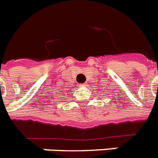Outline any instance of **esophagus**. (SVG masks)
I'll list each match as a JSON object with an SVG mask.
<instances>
[{
  "label": "esophagus",
  "mask_w": 158,
  "mask_h": 158,
  "mask_svg": "<svg viewBox=\"0 0 158 158\" xmlns=\"http://www.w3.org/2000/svg\"><path fill=\"white\" fill-rule=\"evenodd\" d=\"M85 86H86V84H85V83H83V84L80 85V87H85Z\"/></svg>",
  "instance_id": "1"
}]
</instances>
